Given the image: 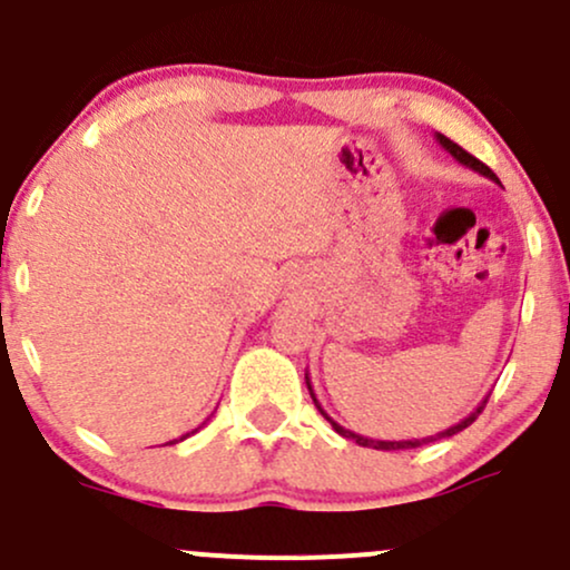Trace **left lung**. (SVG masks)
<instances>
[{
    "label": "left lung",
    "instance_id": "left-lung-1",
    "mask_svg": "<svg viewBox=\"0 0 570 570\" xmlns=\"http://www.w3.org/2000/svg\"><path fill=\"white\" fill-rule=\"evenodd\" d=\"M436 141H440L442 147H445L448 153H451L453 158H456L461 166H466V169L478 171V175L489 177L491 183H497V185H500V179H497L494 171H491L487 164H481V160H478V158H472V155L466 153V149H461L456 141H451V139H448V136H442V134H436ZM305 385H308V393H311V399H314V406H316V410L322 412V417H325V421L331 423V426L335 429V434H341V436H346V440L357 442V445H361V448H374V451H410V448H421V445H429V442H436V440H442V436H453V434H459V431H464L466 426H470V423H475V417L481 415V412H483V406H487V401H489V399H483L481 404H478L475 410H472L470 415L464 417V421H459V423H456V426H451V429H445V431H436V434H431V436H417V440H371V436L355 434V431L344 429V426H341V423H335L333 417L327 415L325 410H322L320 399H316L314 387H311V380H308V374H305Z\"/></svg>",
    "mask_w": 570,
    "mask_h": 570
}]
</instances>
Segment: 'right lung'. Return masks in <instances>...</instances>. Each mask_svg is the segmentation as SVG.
Wrapping results in <instances>:
<instances>
[{"mask_svg": "<svg viewBox=\"0 0 570 570\" xmlns=\"http://www.w3.org/2000/svg\"><path fill=\"white\" fill-rule=\"evenodd\" d=\"M190 434H194V431H190ZM185 436H188V434H185ZM185 436H179V440H185ZM179 440H171L169 445H175V442H179Z\"/></svg>", "mask_w": 570, "mask_h": 570, "instance_id": "obj_1", "label": "right lung"}]
</instances>
